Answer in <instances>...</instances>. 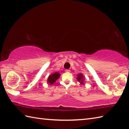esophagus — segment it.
<instances>
[{
	"label": "esophagus",
	"mask_w": 129,
	"mask_h": 129,
	"mask_svg": "<svg viewBox=\"0 0 129 129\" xmlns=\"http://www.w3.org/2000/svg\"><path fill=\"white\" fill-rule=\"evenodd\" d=\"M65 72L69 73V72H70V70L69 69H67V70H65Z\"/></svg>",
	"instance_id": "esophagus-1"
}]
</instances>
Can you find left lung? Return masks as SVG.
<instances>
[{"label":"left lung","mask_w":129,"mask_h":129,"mask_svg":"<svg viewBox=\"0 0 129 129\" xmlns=\"http://www.w3.org/2000/svg\"><path fill=\"white\" fill-rule=\"evenodd\" d=\"M83 74H78V77H77V80L79 81L80 82L81 84H83Z\"/></svg>","instance_id":"obj_1"}]
</instances>
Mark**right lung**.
Segmentation results:
<instances>
[{
	"mask_svg": "<svg viewBox=\"0 0 129 129\" xmlns=\"http://www.w3.org/2000/svg\"><path fill=\"white\" fill-rule=\"evenodd\" d=\"M60 77V74L59 73H55L50 75L48 79V83L50 84H53L56 81L57 79Z\"/></svg>",
	"mask_w": 129,
	"mask_h": 129,
	"instance_id": "right-lung-1",
	"label": "right lung"
}]
</instances>
